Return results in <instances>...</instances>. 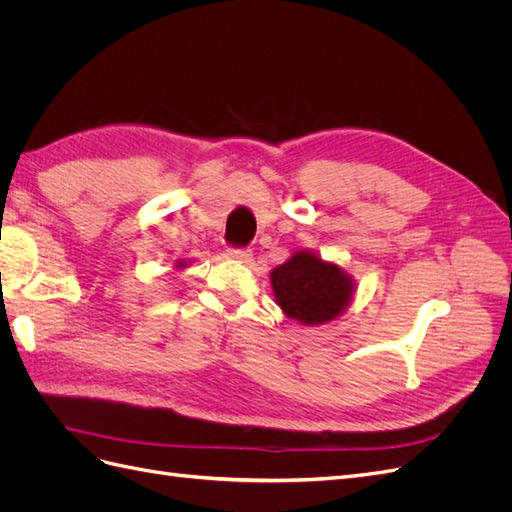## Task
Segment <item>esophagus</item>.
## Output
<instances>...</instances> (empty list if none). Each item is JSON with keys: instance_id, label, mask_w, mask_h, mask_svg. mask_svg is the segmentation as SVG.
<instances>
[{"instance_id": "esophagus-1", "label": "esophagus", "mask_w": 512, "mask_h": 512, "mask_svg": "<svg viewBox=\"0 0 512 512\" xmlns=\"http://www.w3.org/2000/svg\"><path fill=\"white\" fill-rule=\"evenodd\" d=\"M228 256L232 260H239V262H250L252 260V250H250V247H230Z\"/></svg>"}]
</instances>
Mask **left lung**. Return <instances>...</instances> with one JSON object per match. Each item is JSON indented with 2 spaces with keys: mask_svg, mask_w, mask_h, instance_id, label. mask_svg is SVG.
Wrapping results in <instances>:
<instances>
[{
  "mask_svg": "<svg viewBox=\"0 0 512 512\" xmlns=\"http://www.w3.org/2000/svg\"><path fill=\"white\" fill-rule=\"evenodd\" d=\"M275 301L284 314L301 324H324L348 307L354 280L335 262L301 250L271 271Z\"/></svg>",
  "mask_w": 512,
  "mask_h": 512,
  "instance_id": "left-lung-1",
  "label": "left lung"
}]
</instances>
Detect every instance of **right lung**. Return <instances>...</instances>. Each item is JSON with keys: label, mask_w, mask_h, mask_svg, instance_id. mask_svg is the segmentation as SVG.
Wrapping results in <instances>:
<instances>
[{"label": "right lung", "mask_w": 512, "mask_h": 512, "mask_svg": "<svg viewBox=\"0 0 512 512\" xmlns=\"http://www.w3.org/2000/svg\"><path fill=\"white\" fill-rule=\"evenodd\" d=\"M183 267H185V262H183V260H181V262H177V269H183Z\"/></svg>", "instance_id": "obj_1"}]
</instances>
